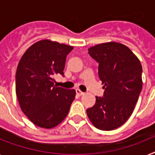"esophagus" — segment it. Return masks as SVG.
Masks as SVG:
<instances>
[{
    "label": "esophagus",
    "instance_id": "1",
    "mask_svg": "<svg viewBox=\"0 0 155 155\" xmlns=\"http://www.w3.org/2000/svg\"><path fill=\"white\" fill-rule=\"evenodd\" d=\"M75 92H76V94H77L78 95H84V92L81 91L80 89L75 90Z\"/></svg>",
    "mask_w": 155,
    "mask_h": 155
}]
</instances>
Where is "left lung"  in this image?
Masks as SVG:
<instances>
[{"mask_svg": "<svg viewBox=\"0 0 155 155\" xmlns=\"http://www.w3.org/2000/svg\"><path fill=\"white\" fill-rule=\"evenodd\" d=\"M88 53L98 63L105 91L87 114L95 128L116 129L128 120L138 101L143 86L141 63L129 48L114 41L89 48Z\"/></svg>", "mask_w": 155, "mask_h": 155, "instance_id": "left-lung-1", "label": "left lung"}]
</instances>
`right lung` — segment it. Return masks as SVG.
I'll return each instance as SVG.
<instances>
[{
	"instance_id": "1",
	"label": "right lung",
	"mask_w": 155,
	"mask_h": 155,
	"mask_svg": "<svg viewBox=\"0 0 155 155\" xmlns=\"http://www.w3.org/2000/svg\"><path fill=\"white\" fill-rule=\"evenodd\" d=\"M72 46L45 39L27 49L15 73V92L22 111L35 125L52 128L67 117L75 91L54 86V75L64 76L66 57Z\"/></svg>"
}]
</instances>
